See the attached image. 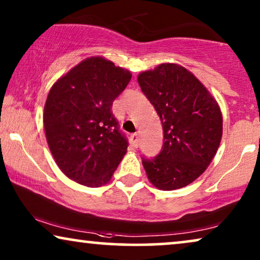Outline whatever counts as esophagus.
I'll use <instances>...</instances> for the list:
<instances>
[{"label": "esophagus", "mask_w": 260, "mask_h": 260, "mask_svg": "<svg viewBox=\"0 0 260 260\" xmlns=\"http://www.w3.org/2000/svg\"><path fill=\"white\" fill-rule=\"evenodd\" d=\"M130 141H131V144H133V147L137 148L138 145V141H140V138H138V135L137 134H133L130 136Z\"/></svg>", "instance_id": "esophagus-1"}]
</instances>
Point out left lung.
Returning <instances> with one entry per match:
<instances>
[{
	"label": "left lung",
	"mask_w": 260,
	"mask_h": 260,
	"mask_svg": "<svg viewBox=\"0 0 260 260\" xmlns=\"http://www.w3.org/2000/svg\"><path fill=\"white\" fill-rule=\"evenodd\" d=\"M161 119L162 150L142 157L148 179L162 190L186 187L205 172L222 136L218 103L184 67L162 63L137 78Z\"/></svg>",
	"instance_id": "obj_1"
}]
</instances>
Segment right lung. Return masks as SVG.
<instances>
[{"mask_svg":"<svg viewBox=\"0 0 260 260\" xmlns=\"http://www.w3.org/2000/svg\"><path fill=\"white\" fill-rule=\"evenodd\" d=\"M131 74L104 58H88L56 81L45 105L46 138L61 172L87 187L111 179L127 138L112 113V103Z\"/></svg>","mask_w":260,"mask_h":260,"instance_id":"add662e5","label":"right lung"}]
</instances>
